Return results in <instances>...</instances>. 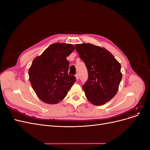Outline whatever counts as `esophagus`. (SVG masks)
Returning a JSON list of instances; mask_svg holds the SVG:
<instances>
[{
    "mask_svg": "<svg viewBox=\"0 0 150 150\" xmlns=\"http://www.w3.org/2000/svg\"><path fill=\"white\" fill-rule=\"evenodd\" d=\"M75 76H76V80H77V81H78V79H79V74H76Z\"/></svg>",
    "mask_w": 150,
    "mask_h": 150,
    "instance_id": "obj_1",
    "label": "esophagus"
}]
</instances>
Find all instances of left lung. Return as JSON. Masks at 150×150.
<instances>
[{
  "label": "left lung",
  "instance_id": "1",
  "mask_svg": "<svg viewBox=\"0 0 150 150\" xmlns=\"http://www.w3.org/2000/svg\"><path fill=\"white\" fill-rule=\"evenodd\" d=\"M76 51L85 63L88 79L83 89L94 105H103L114 97L122 79L121 64L106 49L91 44L75 45Z\"/></svg>",
  "mask_w": 150,
  "mask_h": 150
}]
</instances>
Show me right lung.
<instances>
[{
  "label": "right lung",
  "instance_id": "1",
  "mask_svg": "<svg viewBox=\"0 0 150 150\" xmlns=\"http://www.w3.org/2000/svg\"><path fill=\"white\" fill-rule=\"evenodd\" d=\"M74 49L72 44L54 43L33 60L29 69V81L43 102L61 101L76 82V77L67 73L69 62L66 59Z\"/></svg>",
  "mask_w": 150,
  "mask_h": 150
}]
</instances>
